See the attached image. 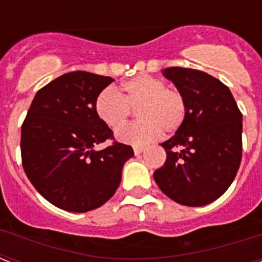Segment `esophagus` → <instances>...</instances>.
<instances>
[{"label":"esophagus","mask_w":262,"mask_h":262,"mask_svg":"<svg viewBox=\"0 0 262 262\" xmlns=\"http://www.w3.org/2000/svg\"><path fill=\"white\" fill-rule=\"evenodd\" d=\"M144 149H145L144 145H135V147H134V152H135V155H140Z\"/></svg>","instance_id":"34e87169"}]
</instances>
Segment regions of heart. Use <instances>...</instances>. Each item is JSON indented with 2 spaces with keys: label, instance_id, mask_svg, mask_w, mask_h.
I'll use <instances>...</instances> for the list:
<instances>
[{
  "label": "heart",
  "instance_id": "obj_1",
  "mask_svg": "<svg viewBox=\"0 0 262 262\" xmlns=\"http://www.w3.org/2000/svg\"><path fill=\"white\" fill-rule=\"evenodd\" d=\"M138 107L140 119L117 133L118 140L128 144H144L159 138L161 133L173 134L184 124L187 103L177 89L166 88L160 78L140 75L126 81L120 93L106 88L97 96L94 110L98 118L111 129L123 126Z\"/></svg>",
  "mask_w": 262,
  "mask_h": 262
}]
</instances>
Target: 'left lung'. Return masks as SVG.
<instances>
[{
    "mask_svg": "<svg viewBox=\"0 0 262 262\" xmlns=\"http://www.w3.org/2000/svg\"><path fill=\"white\" fill-rule=\"evenodd\" d=\"M163 75L184 94L187 115L174 135L160 144L166 160L155 170V181L180 205H209L226 193L239 170L243 115L231 90L209 73L170 67Z\"/></svg>",
    "mask_w": 262,
    "mask_h": 262,
    "instance_id": "left-lung-1",
    "label": "left lung"
}]
</instances>
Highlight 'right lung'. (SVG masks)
Listing matches in <instances>:
<instances>
[{"label": "right lung", "instance_id": "1", "mask_svg": "<svg viewBox=\"0 0 262 262\" xmlns=\"http://www.w3.org/2000/svg\"><path fill=\"white\" fill-rule=\"evenodd\" d=\"M113 78L76 71L35 94L22 124L20 155L27 178L59 209L86 212L107 202L122 178L133 148L113 142L94 149L113 131L94 110L96 98Z\"/></svg>", "mask_w": 262, "mask_h": 262}]
</instances>
